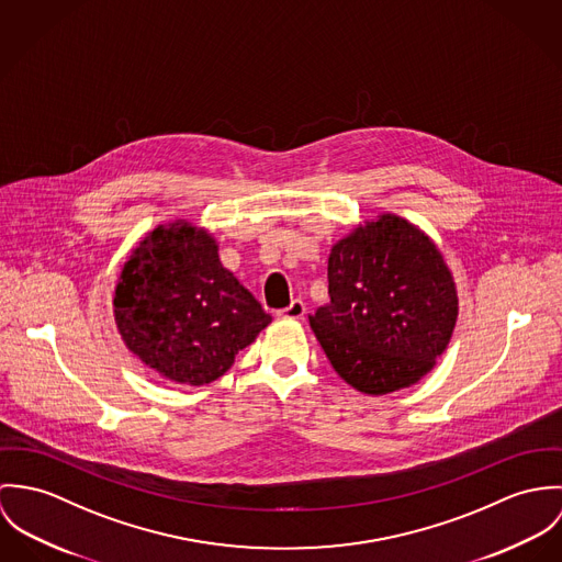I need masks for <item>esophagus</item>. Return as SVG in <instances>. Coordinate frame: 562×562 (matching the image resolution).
I'll use <instances>...</instances> for the list:
<instances>
[{
	"label": "esophagus",
	"instance_id": "1",
	"mask_svg": "<svg viewBox=\"0 0 562 562\" xmlns=\"http://www.w3.org/2000/svg\"><path fill=\"white\" fill-rule=\"evenodd\" d=\"M280 318H302L306 314V304L302 300H293L286 308L276 312Z\"/></svg>",
	"mask_w": 562,
	"mask_h": 562
}]
</instances>
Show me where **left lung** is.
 <instances>
[{"instance_id": "obj_1", "label": "left lung", "mask_w": 562, "mask_h": 562, "mask_svg": "<svg viewBox=\"0 0 562 562\" xmlns=\"http://www.w3.org/2000/svg\"><path fill=\"white\" fill-rule=\"evenodd\" d=\"M329 304L311 327L334 371L364 394L429 373L452 336L459 300L436 244L392 213L340 239L327 260Z\"/></svg>"}]
</instances>
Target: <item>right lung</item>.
<instances>
[{
  "label": "right lung",
  "instance_id": "obj_1",
  "mask_svg": "<svg viewBox=\"0 0 562 562\" xmlns=\"http://www.w3.org/2000/svg\"><path fill=\"white\" fill-rule=\"evenodd\" d=\"M126 347L153 371L189 385L226 373L271 316L220 262L215 239L175 222L131 251L114 297Z\"/></svg>",
  "mask_w": 562,
  "mask_h": 562
}]
</instances>
